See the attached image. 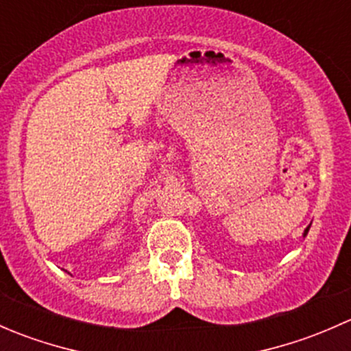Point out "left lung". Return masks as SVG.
Masks as SVG:
<instances>
[{
	"mask_svg": "<svg viewBox=\"0 0 351 351\" xmlns=\"http://www.w3.org/2000/svg\"><path fill=\"white\" fill-rule=\"evenodd\" d=\"M309 228H311V224L307 226V228H306V231H304V238H306V236H307V232H309Z\"/></svg>",
	"mask_w": 351,
	"mask_h": 351,
	"instance_id": "obj_1",
	"label": "left lung"
}]
</instances>
